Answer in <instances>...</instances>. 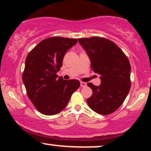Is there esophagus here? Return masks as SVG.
<instances>
[{"mask_svg": "<svg viewBox=\"0 0 151 151\" xmlns=\"http://www.w3.org/2000/svg\"><path fill=\"white\" fill-rule=\"evenodd\" d=\"M86 86V82H80V86H82V87H85Z\"/></svg>", "mask_w": 151, "mask_h": 151, "instance_id": "34e87169", "label": "esophagus"}]
</instances>
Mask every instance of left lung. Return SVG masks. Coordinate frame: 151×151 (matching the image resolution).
Instances as JSON below:
<instances>
[{
    "label": "left lung",
    "mask_w": 151,
    "mask_h": 151,
    "mask_svg": "<svg viewBox=\"0 0 151 151\" xmlns=\"http://www.w3.org/2000/svg\"><path fill=\"white\" fill-rule=\"evenodd\" d=\"M91 60L95 73L100 74L101 84L88 86L93 91L88 106L101 115L111 114L122 104L131 88V65L116 44L108 39L91 37L78 39Z\"/></svg>",
    "instance_id": "8db88e82"
}]
</instances>
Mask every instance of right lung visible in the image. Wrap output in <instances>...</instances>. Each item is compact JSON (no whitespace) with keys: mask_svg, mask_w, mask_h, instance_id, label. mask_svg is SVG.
Returning a JSON list of instances; mask_svg holds the SVG:
<instances>
[{"mask_svg":"<svg viewBox=\"0 0 151 151\" xmlns=\"http://www.w3.org/2000/svg\"><path fill=\"white\" fill-rule=\"evenodd\" d=\"M77 42L73 38H47L26 58L22 81L31 102L42 114L53 115L63 111L80 87L79 80H65L56 74L66 52Z\"/></svg>","mask_w":151,"mask_h":151,"instance_id":"obj_1","label":"right lung"}]
</instances>
